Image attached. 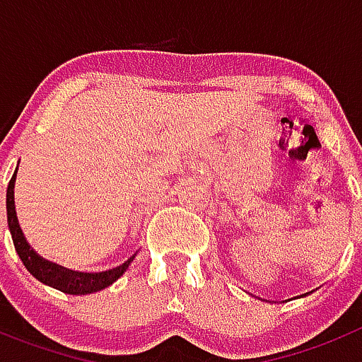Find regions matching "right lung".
<instances>
[{
    "label": "right lung",
    "instance_id": "obj_1",
    "mask_svg": "<svg viewBox=\"0 0 362 362\" xmlns=\"http://www.w3.org/2000/svg\"><path fill=\"white\" fill-rule=\"evenodd\" d=\"M14 182H16V171L12 175L11 182H8L7 187V220H8V229H11L12 240H14V247L20 255L21 262L37 281L43 282V284L50 286V288H56V290L64 291L69 295H89L96 293V291L103 290L107 286H111L112 282L118 281L122 275H124L125 269L129 268L131 260L134 259L129 257L122 266L118 268H112L109 272L102 273H78L71 272V269H65L62 266H56V264L49 262V260L37 257L30 246L25 240L23 233H21V228L18 224V218H16V207H14Z\"/></svg>",
    "mask_w": 362,
    "mask_h": 362
}]
</instances>
